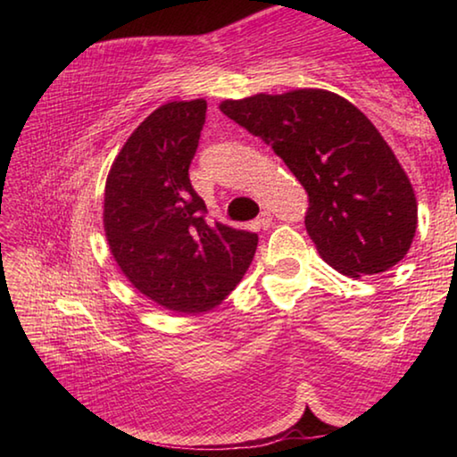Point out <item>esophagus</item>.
<instances>
[{
	"label": "esophagus",
	"mask_w": 457,
	"mask_h": 457,
	"mask_svg": "<svg viewBox=\"0 0 457 457\" xmlns=\"http://www.w3.org/2000/svg\"><path fill=\"white\" fill-rule=\"evenodd\" d=\"M256 223H258V228H262V229L270 228V223H272V213H270L268 210H264V212H262V213L258 215Z\"/></svg>",
	"instance_id": "obj_1"
}]
</instances>
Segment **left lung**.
I'll return each instance as SVG.
<instances>
[{"label":"left lung","mask_w":457,"mask_h":457,"mask_svg":"<svg viewBox=\"0 0 457 457\" xmlns=\"http://www.w3.org/2000/svg\"><path fill=\"white\" fill-rule=\"evenodd\" d=\"M221 112L260 137L308 193L306 229L324 262L359 278L405 258L417 228L411 183L365 114L335 92L226 100Z\"/></svg>","instance_id":"obj_1"}]
</instances>
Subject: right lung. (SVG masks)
Listing matches in <instances>:
<instances>
[{"label": "right lung", "instance_id": "add662e5", "mask_svg": "<svg viewBox=\"0 0 457 457\" xmlns=\"http://www.w3.org/2000/svg\"><path fill=\"white\" fill-rule=\"evenodd\" d=\"M205 100L167 103L137 127L104 189V231L135 288L175 312H205L242 280L258 234L205 218L189 179Z\"/></svg>", "mask_w": 457, "mask_h": 457}]
</instances>
